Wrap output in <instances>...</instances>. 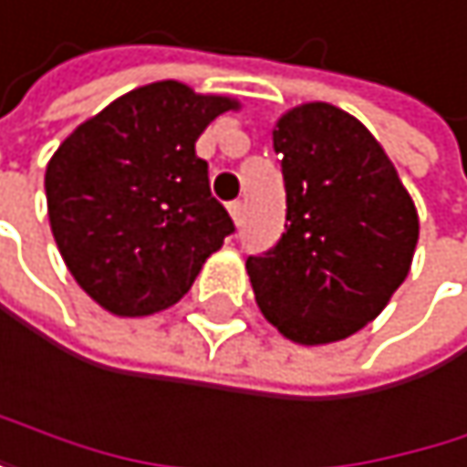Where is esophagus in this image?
I'll return each mask as SVG.
<instances>
[{
  "label": "esophagus",
  "mask_w": 467,
  "mask_h": 467,
  "mask_svg": "<svg viewBox=\"0 0 467 467\" xmlns=\"http://www.w3.org/2000/svg\"><path fill=\"white\" fill-rule=\"evenodd\" d=\"M242 209H244V206H242V201H234V203H228V214H231V220H234L236 225L242 223Z\"/></svg>",
  "instance_id": "1"
}]
</instances>
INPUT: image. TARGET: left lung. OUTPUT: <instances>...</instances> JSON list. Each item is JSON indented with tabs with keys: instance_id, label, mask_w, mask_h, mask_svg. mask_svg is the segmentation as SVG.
<instances>
[{
	"instance_id": "1",
	"label": "left lung",
	"mask_w": 467,
	"mask_h": 467,
	"mask_svg": "<svg viewBox=\"0 0 467 467\" xmlns=\"http://www.w3.org/2000/svg\"><path fill=\"white\" fill-rule=\"evenodd\" d=\"M285 231L247 275L264 319L303 347L344 341L382 314L419 244V212L377 137L349 112L308 101L272 129Z\"/></svg>"
}]
</instances>
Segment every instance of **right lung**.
<instances>
[{
  "label": "right lung",
  "instance_id": "right-lung-1",
  "mask_svg": "<svg viewBox=\"0 0 467 467\" xmlns=\"http://www.w3.org/2000/svg\"><path fill=\"white\" fill-rule=\"evenodd\" d=\"M239 101L161 79L79 123L46 164L48 225L85 295L115 317L176 306L234 223L195 156L206 126Z\"/></svg>",
  "mask_w": 467,
  "mask_h": 467
}]
</instances>
